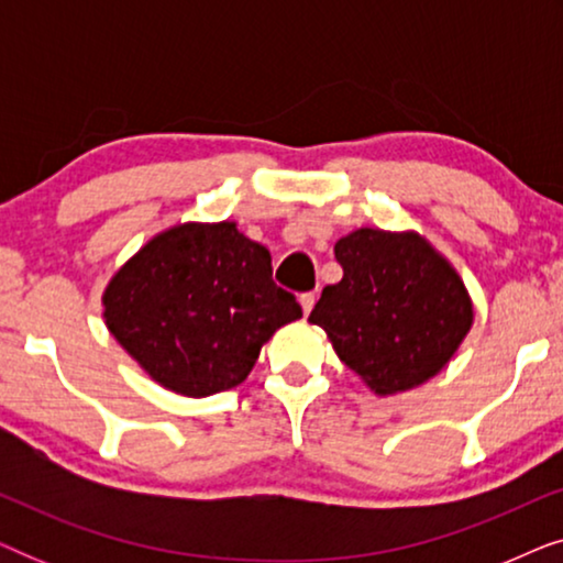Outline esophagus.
Segmentation results:
<instances>
[{
	"label": "esophagus",
	"instance_id": "obj_1",
	"mask_svg": "<svg viewBox=\"0 0 563 563\" xmlns=\"http://www.w3.org/2000/svg\"><path fill=\"white\" fill-rule=\"evenodd\" d=\"M299 305H302V312L310 314L312 307H314V295L312 291H305V295H299Z\"/></svg>",
	"mask_w": 563,
	"mask_h": 563
}]
</instances>
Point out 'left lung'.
Masks as SVG:
<instances>
[{
  "label": "left lung",
  "mask_w": 563,
  "mask_h": 563,
  "mask_svg": "<svg viewBox=\"0 0 563 563\" xmlns=\"http://www.w3.org/2000/svg\"><path fill=\"white\" fill-rule=\"evenodd\" d=\"M343 279L310 312L374 395L415 389L441 372L474 325L451 261L415 230L358 228L335 243Z\"/></svg>",
  "instance_id": "obj_1"
}]
</instances>
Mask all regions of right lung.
<instances>
[{
  "mask_svg": "<svg viewBox=\"0 0 563 563\" xmlns=\"http://www.w3.org/2000/svg\"><path fill=\"white\" fill-rule=\"evenodd\" d=\"M104 325L161 387L210 397L245 382L276 330L302 318L272 279V253L235 222L153 235L102 295Z\"/></svg>",
  "mask_w": 563,
  "mask_h": 563,
  "instance_id": "obj_1",
  "label": "right lung"
}]
</instances>
